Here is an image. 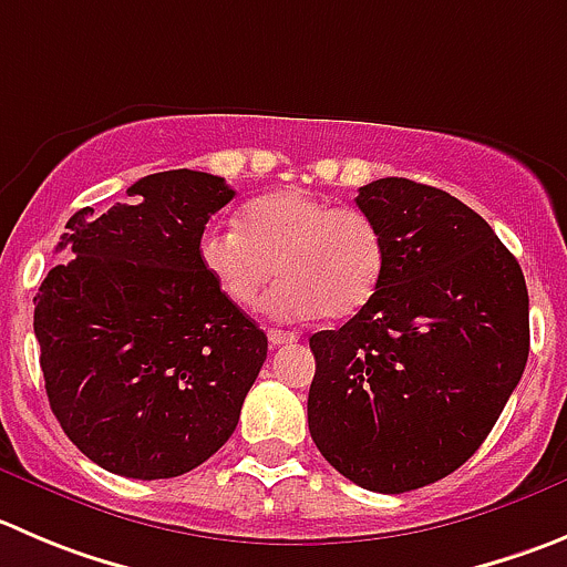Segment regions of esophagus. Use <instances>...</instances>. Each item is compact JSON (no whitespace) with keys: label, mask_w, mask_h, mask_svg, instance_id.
Returning a JSON list of instances; mask_svg holds the SVG:
<instances>
[{"label":"esophagus","mask_w":567,"mask_h":567,"mask_svg":"<svg viewBox=\"0 0 567 567\" xmlns=\"http://www.w3.org/2000/svg\"><path fill=\"white\" fill-rule=\"evenodd\" d=\"M267 339H269V344H292V342H298V333H292V331H280V328H269L267 331Z\"/></svg>","instance_id":"1"}]
</instances>
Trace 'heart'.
Listing matches in <instances>:
<instances>
[{"instance_id":"1","label":"heart","mask_w":567,"mask_h":567,"mask_svg":"<svg viewBox=\"0 0 567 567\" xmlns=\"http://www.w3.org/2000/svg\"><path fill=\"white\" fill-rule=\"evenodd\" d=\"M197 258L228 303L252 309L269 280L284 278L267 309L278 320L322 315L348 320L379 292L386 239L368 212L333 206L303 188H280L250 199L239 228L208 225Z\"/></svg>"}]
</instances>
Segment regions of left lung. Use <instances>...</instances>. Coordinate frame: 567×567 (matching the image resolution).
<instances>
[{"label":"left lung","mask_w":567,"mask_h":567,"mask_svg":"<svg viewBox=\"0 0 567 567\" xmlns=\"http://www.w3.org/2000/svg\"><path fill=\"white\" fill-rule=\"evenodd\" d=\"M355 206L384 230V280L353 320L309 339V431L344 478L395 495L487 440L529 359V292L493 228L442 188L381 177Z\"/></svg>","instance_id":"8db88e82"}]
</instances>
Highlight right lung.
<instances>
[{
    "mask_svg": "<svg viewBox=\"0 0 567 567\" xmlns=\"http://www.w3.org/2000/svg\"><path fill=\"white\" fill-rule=\"evenodd\" d=\"M234 188L172 169L66 223L35 295L47 398L69 440L105 471L172 478L217 454L267 359V333L214 287L199 234Z\"/></svg>",
    "mask_w": 567,
    "mask_h": 567,
    "instance_id": "obj_1",
    "label": "right lung"
}]
</instances>
